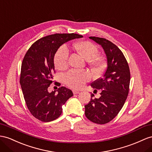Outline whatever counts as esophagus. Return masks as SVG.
Wrapping results in <instances>:
<instances>
[{
    "mask_svg": "<svg viewBox=\"0 0 152 152\" xmlns=\"http://www.w3.org/2000/svg\"><path fill=\"white\" fill-rule=\"evenodd\" d=\"M72 92H73L74 94H79V93H80L79 91H72Z\"/></svg>",
    "mask_w": 152,
    "mask_h": 152,
    "instance_id": "1",
    "label": "esophagus"
}]
</instances>
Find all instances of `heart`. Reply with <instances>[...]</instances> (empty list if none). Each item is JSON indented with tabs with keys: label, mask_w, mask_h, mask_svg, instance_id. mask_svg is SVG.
<instances>
[{
	"label": "heart",
	"mask_w": 152,
	"mask_h": 152,
	"mask_svg": "<svg viewBox=\"0 0 152 152\" xmlns=\"http://www.w3.org/2000/svg\"><path fill=\"white\" fill-rule=\"evenodd\" d=\"M75 47L77 51L85 59L89 60L90 64L96 71L102 70L104 61L102 58L96 56L98 53V48L95 44L89 41H81L76 43ZM69 50L67 47L63 45L58 49L54 57V64L58 70L67 67ZM91 78V74L87 71L71 70L64 76V82L68 87L77 89L83 87L85 82Z\"/></svg>",
	"instance_id": "heart-1"
}]
</instances>
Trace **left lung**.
I'll use <instances>...</instances> for the list:
<instances>
[{"instance_id": "1", "label": "left lung", "mask_w": 152, "mask_h": 152, "mask_svg": "<svg viewBox=\"0 0 152 152\" xmlns=\"http://www.w3.org/2000/svg\"><path fill=\"white\" fill-rule=\"evenodd\" d=\"M102 45L107 58V67L102 77L91 83L94 91L100 90L99 98L93 99L85 105L87 119L97 124H106L118 114L129 92L130 72L128 62L118 46L105 38L90 37Z\"/></svg>"}]
</instances>
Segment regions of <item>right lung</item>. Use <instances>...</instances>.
I'll use <instances>...</instances> for the list:
<instances>
[{
  "label": "right lung",
  "instance_id": "1",
  "mask_svg": "<svg viewBox=\"0 0 152 152\" xmlns=\"http://www.w3.org/2000/svg\"><path fill=\"white\" fill-rule=\"evenodd\" d=\"M82 37L74 33L50 34L36 41L25 54L20 83L28 108L41 121H52L60 117L62 106L73 96L72 91L65 87L58 88V94L56 91L49 92L48 87L53 83L54 57L58 48L69 40Z\"/></svg>",
  "mask_w": 152,
  "mask_h": 152
}]
</instances>
